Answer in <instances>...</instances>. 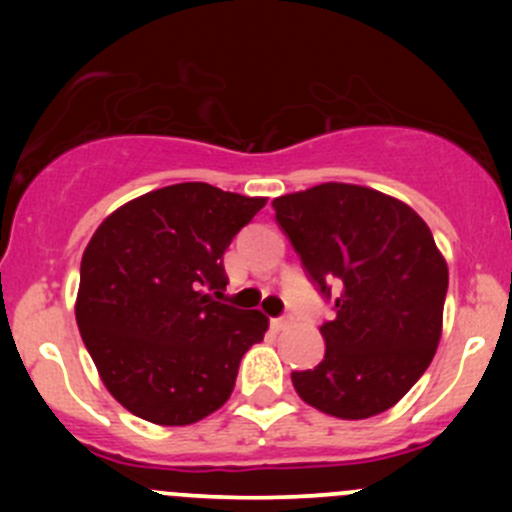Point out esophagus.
<instances>
[{"label":"esophagus","instance_id":"esophagus-1","mask_svg":"<svg viewBox=\"0 0 512 512\" xmlns=\"http://www.w3.org/2000/svg\"><path fill=\"white\" fill-rule=\"evenodd\" d=\"M289 317H280V319H272V327L277 329V332H282V329H287L289 327Z\"/></svg>","mask_w":512,"mask_h":512}]
</instances>
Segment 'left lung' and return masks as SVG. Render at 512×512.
I'll list each match as a JSON object with an SVG mask.
<instances>
[{"mask_svg":"<svg viewBox=\"0 0 512 512\" xmlns=\"http://www.w3.org/2000/svg\"><path fill=\"white\" fill-rule=\"evenodd\" d=\"M309 280L334 299L327 352L292 371L302 401L337 418L391 409L421 379L441 339L448 267L431 230L401 200L322 183L272 200Z\"/></svg>","mask_w":512,"mask_h":512,"instance_id":"left-lung-1","label":"left lung"}]
</instances>
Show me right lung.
Wrapping results in <instances>:
<instances>
[{"label": "right lung", "mask_w": 512, "mask_h": 512, "mask_svg": "<svg viewBox=\"0 0 512 512\" xmlns=\"http://www.w3.org/2000/svg\"><path fill=\"white\" fill-rule=\"evenodd\" d=\"M265 198L208 183L153 190L108 215L81 257L76 324L113 399L158 426L218 411L267 317L218 302L223 255Z\"/></svg>", "instance_id": "right-lung-1"}]
</instances>
